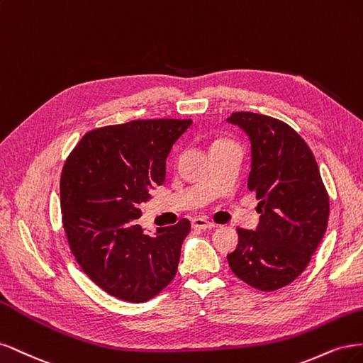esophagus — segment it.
<instances>
[{"mask_svg":"<svg viewBox=\"0 0 363 363\" xmlns=\"http://www.w3.org/2000/svg\"><path fill=\"white\" fill-rule=\"evenodd\" d=\"M191 225H193L194 229H209V228H214L216 226L211 220H208L205 217H196V218H193Z\"/></svg>","mask_w":363,"mask_h":363,"instance_id":"1","label":"esophagus"}]
</instances>
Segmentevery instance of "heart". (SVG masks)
Segmentation results:
<instances>
[{
    "label": "heart",
    "instance_id": "b5f03b06",
    "mask_svg": "<svg viewBox=\"0 0 363 363\" xmlns=\"http://www.w3.org/2000/svg\"><path fill=\"white\" fill-rule=\"evenodd\" d=\"M221 143H228V142H226V140H217V142H216L214 145H221ZM214 145H213V146H214Z\"/></svg>",
    "mask_w": 363,
    "mask_h": 363
}]
</instances>
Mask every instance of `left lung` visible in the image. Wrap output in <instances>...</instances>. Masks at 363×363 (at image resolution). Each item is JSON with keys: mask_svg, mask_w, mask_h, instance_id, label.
Masks as SVG:
<instances>
[{"mask_svg": "<svg viewBox=\"0 0 363 363\" xmlns=\"http://www.w3.org/2000/svg\"><path fill=\"white\" fill-rule=\"evenodd\" d=\"M228 121L250 138L249 190L261 214L256 230L237 229L240 241L228 262L242 282L276 291L311 262L329 221V194L311 147L288 123L250 111L232 113Z\"/></svg>", "mask_w": 363, "mask_h": 363, "instance_id": "1", "label": "left lung"}]
</instances>
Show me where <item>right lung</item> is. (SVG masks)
I'll return each instance as SVG.
<instances>
[{
  "label": "right lung",
  "instance_id": "obj_1",
  "mask_svg": "<svg viewBox=\"0 0 363 363\" xmlns=\"http://www.w3.org/2000/svg\"><path fill=\"white\" fill-rule=\"evenodd\" d=\"M191 119H145L95 128L66 158L60 177L65 235L87 277L111 297L143 303L178 272L190 220L150 237L138 225L166 158Z\"/></svg>",
  "mask_w": 363,
  "mask_h": 363
}]
</instances>
